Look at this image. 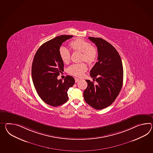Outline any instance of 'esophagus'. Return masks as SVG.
<instances>
[{
  "label": "esophagus",
  "instance_id": "1",
  "mask_svg": "<svg viewBox=\"0 0 153 153\" xmlns=\"http://www.w3.org/2000/svg\"><path fill=\"white\" fill-rule=\"evenodd\" d=\"M75 82H76V83H77V82H79V79H78V78H75Z\"/></svg>",
  "mask_w": 153,
  "mask_h": 153
}]
</instances>
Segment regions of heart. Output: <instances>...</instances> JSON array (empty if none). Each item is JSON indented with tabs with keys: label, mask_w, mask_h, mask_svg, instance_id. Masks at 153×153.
<instances>
[{
	"label": "heart",
	"mask_w": 153,
	"mask_h": 153,
	"mask_svg": "<svg viewBox=\"0 0 153 153\" xmlns=\"http://www.w3.org/2000/svg\"><path fill=\"white\" fill-rule=\"evenodd\" d=\"M72 49L74 51L82 52V60L88 64H92L97 59V49L89 42L82 39H77L72 41L70 44ZM60 57L64 63L69 62L71 57V53L69 50L65 46H61L59 50ZM87 68L85 63L73 64L68 67L67 72L68 74L77 77L82 76L83 73L87 70Z\"/></svg>",
	"instance_id": "heart-1"
}]
</instances>
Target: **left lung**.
<instances>
[{"label": "left lung", "mask_w": 153, "mask_h": 153, "mask_svg": "<svg viewBox=\"0 0 153 153\" xmlns=\"http://www.w3.org/2000/svg\"><path fill=\"white\" fill-rule=\"evenodd\" d=\"M98 50V61L90 71L94 82L87 79V87L83 92L84 99L93 108L100 110L113 103L123 86V67L116 49L104 39L89 37Z\"/></svg>", "instance_id": "obj_1"}]
</instances>
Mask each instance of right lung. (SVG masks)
<instances>
[{
  "label": "right lung",
  "mask_w": 153,
  "mask_h": 153,
  "mask_svg": "<svg viewBox=\"0 0 153 153\" xmlns=\"http://www.w3.org/2000/svg\"><path fill=\"white\" fill-rule=\"evenodd\" d=\"M72 37L63 35L55 37L41 45L34 56L31 68L34 87L41 100L52 107L68 101L67 91L75 84L71 76H67L64 81L57 79L64 67L59 53L60 46Z\"/></svg>",
  "instance_id": "right-lung-1"
}]
</instances>
